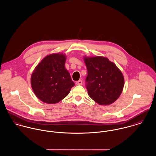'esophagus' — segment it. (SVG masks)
Listing matches in <instances>:
<instances>
[{"label":"esophagus","instance_id":"esophagus-1","mask_svg":"<svg viewBox=\"0 0 156 156\" xmlns=\"http://www.w3.org/2000/svg\"><path fill=\"white\" fill-rule=\"evenodd\" d=\"M82 83H83V82H82V80H79L76 82V84L77 85H82Z\"/></svg>","mask_w":156,"mask_h":156}]
</instances>
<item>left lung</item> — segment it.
<instances>
[{"label":"left lung","instance_id":"left-lung-1","mask_svg":"<svg viewBox=\"0 0 156 156\" xmlns=\"http://www.w3.org/2000/svg\"><path fill=\"white\" fill-rule=\"evenodd\" d=\"M88 70L86 87L89 97L100 105H108L120 96L124 79L121 71L103 56L84 58Z\"/></svg>","mask_w":156,"mask_h":156}]
</instances>
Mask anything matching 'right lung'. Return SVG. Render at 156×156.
I'll use <instances>...</instances> for the list:
<instances>
[{
    "instance_id": "obj_1",
    "label": "right lung",
    "mask_w": 156,
    "mask_h": 156,
    "mask_svg": "<svg viewBox=\"0 0 156 156\" xmlns=\"http://www.w3.org/2000/svg\"><path fill=\"white\" fill-rule=\"evenodd\" d=\"M66 57L62 53L45 56L35 67L31 86L35 95L47 104H55L67 97L74 86L65 68Z\"/></svg>"
}]
</instances>
